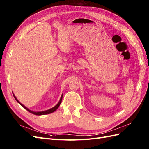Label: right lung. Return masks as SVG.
<instances>
[{"instance_id":"add662e5","label":"right lung","mask_w":149,"mask_h":149,"mask_svg":"<svg viewBox=\"0 0 149 149\" xmlns=\"http://www.w3.org/2000/svg\"><path fill=\"white\" fill-rule=\"evenodd\" d=\"M13 96H14V97H15V100H16L17 101V102H18V103H19V104L22 105L23 108H25L26 110H28V111H29V112H30V113H33V114H35V115H37V116H41V115H46V114H49V113H52V112H54L55 110H56L58 107H59V106H60V105L61 104V100H62V98H63V95H61V98H60V101H59V102L58 103V104L56 105H55L54 107H53V108H51V109H49V110H44V111H41V112H35V111H32V110H29V109L27 108V107H26L25 105H23V104H22V103H21L18 100V99L16 98V96H15V95L13 94Z\"/></svg>"}]
</instances>
